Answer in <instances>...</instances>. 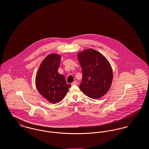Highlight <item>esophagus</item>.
<instances>
[{
    "label": "esophagus",
    "mask_w": 149,
    "mask_h": 149,
    "mask_svg": "<svg viewBox=\"0 0 149 149\" xmlns=\"http://www.w3.org/2000/svg\"><path fill=\"white\" fill-rule=\"evenodd\" d=\"M78 84V82L75 81H74V82H72V83H71V85H77Z\"/></svg>",
    "instance_id": "34e87169"
}]
</instances>
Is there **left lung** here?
<instances>
[{
	"label": "left lung",
	"instance_id": "1",
	"mask_svg": "<svg viewBox=\"0 0 149 149\" xmlns=\"http://www.w3.org/2000/svg\"><path fill=\"white\" fill-rule=\"evenodd\" d=\"M78 57L83 72L80 89L93 99L105 95L113 79L109 61L101 54L92 49L79 53Z\"/></svg>",
	"mask_w": 149,
	"mask_h": 149
}]
</instances>
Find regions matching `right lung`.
<instances>
[{
  "instance_id": "right-lung-1",
  "label": "right lung",
  "mask_w": 149,
  "mask_h": 149,
  "mask_svg": "<svg viewBox=\"0 0 149 149\" xmlns=\"http://www.w3.org/2000/svg\"><path fill=\"white\" fill-rule=\"evenodd\" d=\"M61 57L51 54L41 64L36 78V84L39 93L51 103L61 101L71 85L66 83L64 75L58 72Z\"/></svg>"
}]
</instances>
